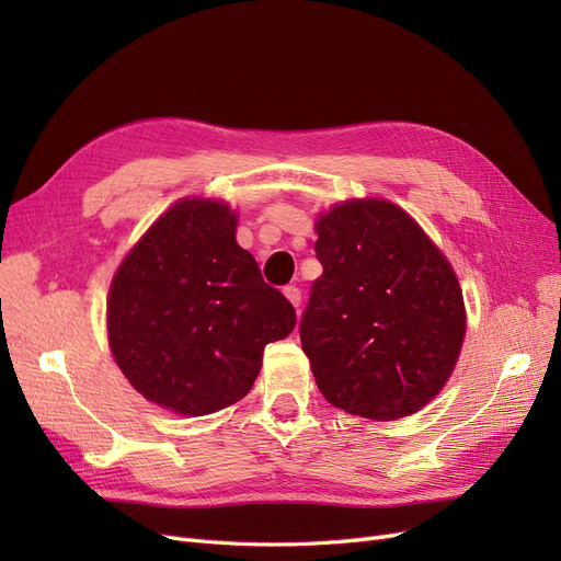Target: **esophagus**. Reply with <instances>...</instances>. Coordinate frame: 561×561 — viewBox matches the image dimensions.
<instances>
[{
	"instance_id": "34e87169",
	"label": "esophagus",
	"mask_w": 561,
	"mask_h": 561,
	"mask_svg": "<svg viewBox=\"0 0 561 561\" xmlns=\"http://www.w3.org/2000/svg\"><path fill=\"white\" fill-rule=\"evenodd\" d=\"M283 295H285L287 299H290V304H293L295 309H299V304H301V290H299L297 285H285V287H283Z\"/></svg>"
}]
</instances>
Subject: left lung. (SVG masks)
<instances>
[{
    "label": "left lung",
    "instance_id": "1",
    "mask_svg": "<svg viewBox=\"0 0 561 561\" xmlns=\"http://www.w3.org/2000/svg\"><path fill=\"white\" fill-rule=\"evenodd\" d=\"M313 280L299 339L320 393L355 416L419 412L449 379L466 334L454 268L388 201L318 217Z\"/></svg>",
    "mask_w": 561,
    "mask_h": 561
}]
</instances>
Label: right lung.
Segmentation results:
<instances>
[{
  "label": "right lung",
  "mask_w": 561,
  "mask_h": 561,
  "mask_svg": "<svg viewBox=\"0 0 561 561\" xmlns=\"http://www.w3.org/2000/svg\"><path fill=\"white\" fill-rule=\"evenodd\" d=\"M297 313L236 243V215L217 201H180L118 266L107 332L135 390L165 410L203 416L239 402L266 344Z\"/></svg>",
  "instance_id": "obj_1"
}]
</instances>
